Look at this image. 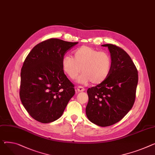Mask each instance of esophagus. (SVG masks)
<instances>
[{
  "label": "esophagus",
  "instance_id": "34e87169",
  "mask_svg": "<svg viewBox=\"0 0 155 155\" xmlns=\"http://www.w3.org/2000/svg\"><path fill=\"white\" fill-rule=\"evenodd\" d=\"M76 90H77V91H78V92H81V91H85V88H84V87H81V86H78V87L77 88Z\"/></svg>",
  "mask_w": 155,
  "mask_h": 155
}]
</instances>
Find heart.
I'll list each match as a JSON object with an SVG mask.
<instances>
[{"mask_svg":"<svg viewBox=\"0 0 155 155\" xmlns=\"http://www.w3.org/2000/svg\"><path fill=\"white\" fill-rule=\"evenodd\" d=\"M61 65L64 73L74 80L83 72L78 81L85 84L91 81L98 85L109 77L112 68L110 55L105 51H100L88 46L83 45L74 51L73 57L64 56L61 60Z\"/></svg>","mask_w":155,"mask_h":155,"instance_id":"heart-1","label":"heart"}]
</instances>
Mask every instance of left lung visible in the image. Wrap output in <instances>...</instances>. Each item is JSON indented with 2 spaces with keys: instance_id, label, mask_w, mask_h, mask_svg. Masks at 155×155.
Listing matches in <instances>:
<instances>
[{
  "instance_id": "1",
  "label": "left lung",
  "mask_w": 155,
  "mask_h": 155,
  "mask_svg": "<svg viewBox=\"0 0 155 155\" xmlns=\"http://www.w3.org/2000/svg\"><path fill=\"white\" fill-rule=\"evenodd\" d=\"M108 47L112 60L111 73L107 79L87 90L88 102L86 115L100 127H108L120 121L132 108L135 100L138 75L129 55L113 44Z\"/></svg>"
}]
</instances>
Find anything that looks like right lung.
I'll use <instances>...</instances> for the list:
<instances>
[{
    "label": "right lung",
    "mask_w": 155,
    "mask_h": 155,
    "mask_svg": "<svg viewBox=\"0 0 155 155\" xmlns=\"http://www.w3.org/2000/svg\"><path fill=\"white\" fill-rule=\"evenodd\" d=\"M77 44L50 38L35 45L26 57L20 73V98L35 120H57L74 95V86L65 75L61 60Z\"/></svg>",
    "instance_id": "1"
}]
</instances>
